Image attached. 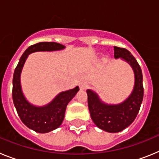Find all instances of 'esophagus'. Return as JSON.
<instances>
[{"mask_svg":"<svg viewBox=\"0 0 159 159\" xmlns=\"http://www.w3.org/2000/svg\"><path fill=\"white\" fill-rule=\"evenodd\" d=\"M87 86H88V84L85 81H82V82L80 83V90H85L87 88Z\"/></svg>","mask_w":159,"mask_h":159,"instance_id":"obj_1","label":"esophagus"}]
</instances>
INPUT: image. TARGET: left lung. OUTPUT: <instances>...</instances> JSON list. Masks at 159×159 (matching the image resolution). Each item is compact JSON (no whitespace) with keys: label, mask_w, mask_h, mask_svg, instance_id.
Returning <instances> with one entry per match:
<instances>
[{"label":"left lung","mask_w":159,"mask_h":159,"mask_svg":"<svg viewBox=\"0 0 159 159\" xmlns=\"http://www.w3.org/2000/svg\"><path fill=\"white\" fill-rule=\"evenodd\" d=\"M115 58H122L130 64L134 71V88L128 99L121 104L107 105L91 90H88V103L91 117L99 128L116 133L127 128L135 119L143 99V73L136 59L126 48L114 47Z\"/></svg>","instance_id":"8db88e82"}]
</instances>
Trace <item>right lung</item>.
<instances>
[{"instance_id": "1", "label": "right lung", "mask_w": 159, "mask_h": 159, "mask_svg": "<svg viewBox=\"0 0 159 159\" xmlns=\"http://www.w3.org/2000/svg\"><path fill=\"white\" fill-rule=\"evenodd\" d=\"M64 48V46L56 42H40L26 49L15 68L12 79V100L18 116L25 126L38 133H48L58 128L64 118L67 103L79 91V87L61 92L43 107H36L27 102L20 88V75L22 67L30 53L39 51H56Z\"/></svg>"}]
</instances>
